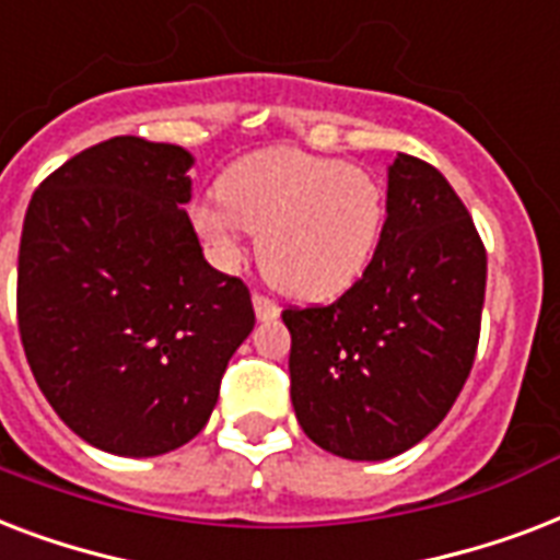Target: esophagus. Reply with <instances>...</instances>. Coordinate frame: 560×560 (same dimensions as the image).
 Listing matches in <instances>:
<instances>
[{
    "label": "esophagus",
    "mask_w": 560,
    "mask_h": 560,
    "mask_svg": "<svg viewBox=\"0 0 560 560\" xmlns=\"http://www.w3.org/2000/svg\"><path fill=\"white\" fill-rule=\"evenodd\" d=\"M254 312H257V320H271L280 315V306L262 298V294H254Z\"/></svg>",
    "instance_id": "esophagus-1"
}]
</instances>
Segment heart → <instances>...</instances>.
<instances>
[{"instance_id": "obj_1", "label": "heart", "mask_w": 560, "mask_h": 560, "mask_svg": "<svg viewBox=\"0 0 560 560\" xmlns=\"http://www.w3.org/2000/svg\"><path fill=\"white\" fill-rule=\"evenodd\" d=\"M385 189L368 168L310 151L266 149L224 168L192 228L221 268H236L245 231L277 292L329 301L362 280L385 231Z\"/></svg>"}]
</instances>
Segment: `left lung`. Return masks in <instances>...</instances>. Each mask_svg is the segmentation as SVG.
I'll list each match as a JSON object with an SVG mask.
<instances>
[{"label": "left lung", "instance_id": "8db88e82", "mask_svg": "<svg viewBox=\"0 0 560 560\" xmlns=\"http://www.w3.org/2000/svg\"><path fill=\"white\" fill-rule=\"evenodd\" d=\"M374 262L339 301L285 310L292 406L332 456L385 462L420 444L474 368L488 257L446 177L397 154Z\"/></svg>", "mask_w": 560, "mask_h": 560}]
</instances>
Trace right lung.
<instances>
[{"label": "right lung", "mask_w": 560, "mask_h": 560, "mask_svg": "<svg viewBox=\"0 0 560 560\" xmlns=\"http://www.w3.org/2000/svg\"><path fill=\"white\" fill-rule=\"evenodd\" d=\"M192 163L180 145L114 137L46 177L25 212V359L58 418L114 456L192 441L254 329L248 289L203 259L184 212Z\"/></svg>", "instance_id": "right-lung-1"}]
</instances>
